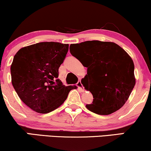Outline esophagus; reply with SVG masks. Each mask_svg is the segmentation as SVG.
<instances>
[{"mask_svg": "<svg viewBox=\"0 0 151 151\" xmlns=\"http://www.w3.org/2000/svg\"><path fill=\"white\" fill-rule=\"evenodd\" d=\"M77 86H78V88H79L80 91H81V92H83V91H84V89H83V85H82V83H81V81H79L77 82Z\"/></svg>", "mask_w": 151, "mask_h": 151, "instance_id": "1", "label": "esophagus"}]
</instances>
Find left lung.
<instances>
[{
	"label": "left lung",
	"mask_w": 151,
	"mask_h": 151,
	"mask_svg": "<svg viewBox=\"0 0 151 151\" xmlns=\"http://www.w3.org/2000/svg\"><path fill=\"white\" fill-rule=\"evenodd\" d=\"M70 47L72 56L87 68L81 83L94 99L86 108L99 115H109L120 109L136 83L134 63L128 53L111 42L86 41Z\"/></svg>",
	"instance_id": "1"
}]
</instances>
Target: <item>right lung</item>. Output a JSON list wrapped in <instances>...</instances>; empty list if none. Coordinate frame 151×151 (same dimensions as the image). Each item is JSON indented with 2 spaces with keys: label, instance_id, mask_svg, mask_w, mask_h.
I'll return each instance as SVG.
<instances>
[{
  "label": "right lung",
  "instance_id": "1",
  "mask_svg": "<svg viewBox=\"0 0 151 151\" xmlns=\"http://www.w3.org/2000/svg\"><path fill=\"white\" fill-rule=\"evenodd\" d=\"M69 49L68 44L45 42L23 47L11 65L12 83L26 105L40 114L58 108L75 86L63 85L58 69Z\"/></svg>",
  "mask_w": 151,
  "mask_h": 151
}]
</instances>
